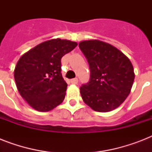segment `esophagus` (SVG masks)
Segmentation results:
<instances>
[{
    "label": "esophagus",
    "instance_id": "obj_1",
    "mask_svg": "<svg viewBox=\"0 0 152 152\" xmlns=\"http://www.w3.org/2000/svg\"><path fill=\"white\" fill-rule=\"evenodd\" d=\"M70 82H71L72 84H77V83H78V79L77 78L72 79L71 80H70Z\"/></svg>",
    "mask_w": 152,
    "mask_h": 152
}]
</instances>
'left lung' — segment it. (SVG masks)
Instances as JSON below:
<instances>
[{"label":"left lung","mask_w":152,"mask_h":152,"mask_svg":"<svg viewBox=\"0 0 152 152\" xmlns=\"http://www.w3.org/2000/svg\"><path fill=\"white\" fill-rule=\"evenodd\" d=\"M88 60L90 80L81 86V97L94 110L109 112L120 106L129 95L134 81L133 67L119 50L99 40L80 42Z\"/></svg>","instance_id":"left-lung-1"}]
</instances>
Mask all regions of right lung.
Returning <instances> with one entry per match:
<instances>
[{"label":"right lung","mask_w":152,"mask_h":152,"mask_svg":"<svg viewBox=\"0 0 152 152\" xmlns=\"http://www.w3.org/2000/svg\"><path fill=\"white\" fill-rule=\"evenodd\" d=\"M77 46L75 42L52 39L20 57L14 77L23 99L39 111H49L63 102L67 83L61 75V58Z\"/></svg>","instance_id":"right-lung-1"}]
</instances>
